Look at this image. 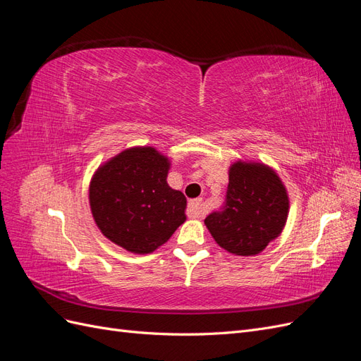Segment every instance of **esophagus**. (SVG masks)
I'll list each match as a JSON object with an SVG mask.
<instances>
[{
	"label": "esophagus",
	"mask_w": 361,
	"mask_h": 361,
	"mask_svg": "<svg viewBox=\"0 0 361 361\" xmlns=\"http://www.w3.org/2000/svg\"><path fill=\"white\" fill-rule=\"evenodd\" d=\"M188 209H190V215L192 218H200L204 215V204H203L202 199L191 200L188 204Z\"/></svg>",
	"instance_id": "esophagus-1"
}]
</instances>
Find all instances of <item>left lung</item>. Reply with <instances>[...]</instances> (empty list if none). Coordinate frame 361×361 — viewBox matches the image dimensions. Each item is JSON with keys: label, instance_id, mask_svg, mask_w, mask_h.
Masks as SVG:
<instances>
[{"label": "left lung", "instance_id": "left-lung-1", "mask_svg": "<svg viewBox=\"0 0 361 361\" xmlns=\"http://www.w3.org/2000/svg\"><path fill=\"white\" fill-rule=\"evenodd\" d=\"M289 195L277 171L264 162L238 159L228 167L223 212L206 216L215 243L235 256H256L280 236Z\"/></svg>", "mask_w": 361, "mask_h": 361}]
</instances>
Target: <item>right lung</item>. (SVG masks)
<instances>
[{
  "mask_svg": "<svg viewBox=\"0 0 361 361\" xmlns=\"http://www.w3.org/2000/svg\"><path fill=\"white\" fill-rule=\"evenodd\" d=\"M170 166L155 147L135 146L97 167L89 202L105 238L134 255H149L169 241L187 220V199L167 183Z\"/></svg>",
  "mask_w": 361,
  "mask_h": 361,
  "instance_id": "obj_1",
  "label": "right lung"
}]
</instances>
